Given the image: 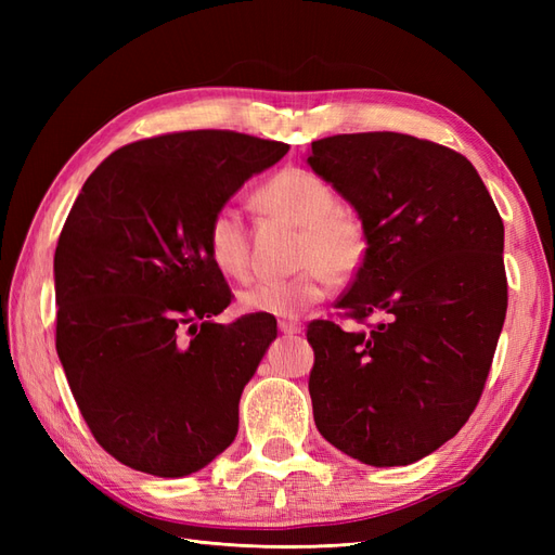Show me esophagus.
Returning <instances> with one entry per match:
<instances>
[{"mask_svg":"<svg viewBox=\"0 0 555 555\" xmlns=\"http://www.w3.org/2000/svg\"><path fill=\"white\" fill-rule=\"evenodd\" d=\"M278 328H280L282 333H287V335H296V333L304 331V324L296 322V319H280Z\"/></svg>","mask_w":555,"mask_h":555,"instance_id":"esophagus-1","label":"esophagus"}]
</instances>
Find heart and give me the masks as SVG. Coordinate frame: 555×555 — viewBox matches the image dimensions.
Returning <instances> with one entry per match:
<instances>
[{"mask_svg": "<svg viewBox=\"0 0 555 555\" xmlns=\"http://www.w3.org/2000/svg\"><path fill=\"white\" fill-rule=\"evenodd\" d=\"M257 204L280 220L300 227L298 263L304 271L287 280H261L238 296L245 312L296 317L319 304L331 289V275H354L365 259L363 224L349 210L331 184L306 169H284L257 190ZM210 261L229 278L245 280L251 268V251L243 215L233 206L217 210L206 231Z\"/></svg>", "mask_w": 555, "mask_h": 555, "instance_id": "b5f03b06", "label": "heart"}]
</instances>
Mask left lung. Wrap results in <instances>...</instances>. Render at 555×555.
<instances>
[{
	"mask_svg": "<svg viewBox=\"0 0 555 555\" xmlns=\"http://www.w3.org/2000/svg\"><path fill=\"white\" fill-rule=\"evenodd\" d=\"M308 164L354 210L367 251L345 317L308 326L319 433L365 465H410L475 412L507 312L505 227L475 166L396 131L312 141Z\"/></svg>",
	"mask_w": 555,
	"mask_h": 555,
	"instance_id": "8db88e82",
	"label": "left lung"
}]
</instances>
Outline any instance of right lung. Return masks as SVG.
I'll return each instance as SVG.
<instances>
[{"label": "right lung", "instance_id": "obj_1", "mask_svg": "<svg viewBox=\"0 0 555 555\" xmlns=\"http://www.w3.org/2000/svg\"><path fill=\"white\" fill-rule=\"evenodd\" d=\"M289 145L198 129L129 143L96 166L55 249V347L76 405L113 459L155 477L206 467L238 433V402L271 314L224 326L231 289L210 217Z\"/></svg>", "mask_w": 555, "mask_h": 555}]
</instances>
